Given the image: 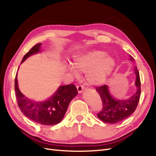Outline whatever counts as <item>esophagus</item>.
I'll use <instances>...</instances> for the list:
<instances>
[{
	"label": "esophagus",
	"instance_id": "esophagus-1",
	"mask_svg": "<svg viewBox=\"0 0 156 156\" xmlns=\"http://www.w3.org/2000/svg\"><path fill=\"white\" fill-rule=\"evenodd\" d=\"M77 91H78L79 93H81V92H83V90L84 89V87H83V85H79L77 86Z\"/></svg>",
	"mask_w": 156,
	"mask_h": 156
}]
</instances>
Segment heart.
<instances>
[{"label":"heart","instance_id":"b5f03b06","mask_svg":"<svg viewBox=\"0 0 156 156\" xmlns=\"http://www.w3.org/2000/svg\"><path fill=\"white\" fill-rule=\"evenodd\" d=\"M70 71L78 76L79 73H86L87 82L92 86L102 85L112 76L116 67V61L107 53L93 50L75 57Z\"/></svg>","mask_w":156,"mask_h":156}]
</instances>
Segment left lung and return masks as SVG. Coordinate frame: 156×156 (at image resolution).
I'll list each match as a JSON object with an SVG mask.
<instances>
[{
    "mask_svg": "<svg viewBox=\"0 0 156 156\" xmlns=\"http://www.w3.org/2000/svg\"><path fill=\"white\" fill-rule=\"evenodd\" d=\"M130 60L133 61V58L130 56ZM136 75L135 85L136 91L129 99L119 100L113 98L109 92L108 85L96 88L102 99V109L97 113L98 118L104 123L114 124L127 118L135 111L140 96V79L139 72L135 67L134 69Z\"/></svg>",
    "mask_w": 156,
    "mask_h": 156,
    "instance_id": "obj_1",
    "label": "left lung"
}]
</instances>
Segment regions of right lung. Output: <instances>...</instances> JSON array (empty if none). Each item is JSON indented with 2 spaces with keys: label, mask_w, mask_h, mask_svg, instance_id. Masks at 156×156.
<instances>
[{
  "label": "right lung",
  "mask_w": 156,
  "mask_h": 156,
  "mask_svg": "<svg viewBox=\"0 0 156 156\" xmlns=\"http://www.w3.org/2000/svg\"><path fill=\"white\" fill-rule=\"evenodd\" d=\"M42 43H38L23 56L22 63L34 54L41 52ZM15 92L20 110L29 119L43 125H54L64 118L69 104L78 92L73 84L59 87L47 100L37 102L25 96L18 88L17 74L15 78Z\"/></svg>",
  "instance_id": "right-lung-1"
}]
</instances>
